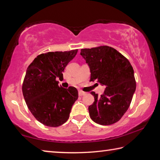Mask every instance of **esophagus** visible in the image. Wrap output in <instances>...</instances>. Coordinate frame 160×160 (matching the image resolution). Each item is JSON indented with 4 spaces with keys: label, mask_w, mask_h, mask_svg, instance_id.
Returning <instances> with one entry per match:
<instances>
[{
    "label": "esophagus",
    "mask_w": 160,
    "mask_h": 160,
    "mask_svg": "<svg viewBox=\"0 0 160 160\" xmlns=\"http://www.w3.org/2000/svg\"><path fill=\"white\" fill-rule=\"evenodd\" d=\"M86 93L85 92H82V91H79V92H78V94H79V96H83V95H85V94Z\"/></svg>",
    "instance_id": "esophagus-1"
}]
</instances>
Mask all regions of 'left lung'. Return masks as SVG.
<instances>
[{"instance_id": "obj_1", "label": "left lung", "mask_w": 160, "mask_h": 160, "mask_svg": "<svg viewBox=\"0 0 160 160\" xmlns=\"http://www.w3.org/2000/svg\"><path fill=\"white\" fill-rule=\"evenodd\" d=\"M80 55L90 68V81L106 86L100 97L94 92H90L94 97V102L88 108L91 119L103 126L116 123L128 110L136 88L131 64L108 46L82 48Z\"/></svg>"}]
</instances>
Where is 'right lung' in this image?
Here are the masks:
<instances>
[{
    "mask_svg": "<svg viewBox=\"0 0 160 160\" xmlns=\"http://www.w3.org/2000/svg\"><path fill=\"white\" fill-rule=\"evenodd\" d=\"M78 49L42 53L27 69L22 93L28 109L38 121L49 127L66 123L78 98L74 87L58 85L65 68L72 60Z\"/></svg>",
    "mask_w": 160,
    "mask_h": 160,
    "instance_id": "1",
    "label": "right lung"
}]
</instances>
